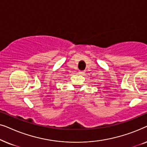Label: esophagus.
Listing matches in <instances>:
<instances>
[{
  "mask_svg": "<svg viewBox=\"0 0 147 147\" xmlns=\"http://www.w3.org/2000/svg\"><path fill=\"white\" fill-rule=\"evenodd\" d=\"M84 71H78V74H84Z\"/></svg>",
  "mask_w": 147,
  "mask_h": 147,
  "instance_id": "34e87169",
  "label": "esophagus"
}]
</instances>
